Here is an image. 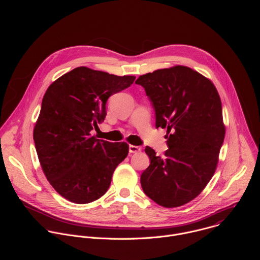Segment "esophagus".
I'll return each mask as SVG.
<instances>
[{"instance_id": "1", "label": "esophagus", "mask_w": 260, "mask_h": 260, "mask_svg": "<svg viewBox=\"0 0 260 260\" xmlns=\"http://www.w3.org/2000/svg\"><path fill=\"white\" fill-rule=\"evenodd\" d=\"M128 151H129V153L139 152V151H141V147L135 146V145H129V146H128Z\"/></svg>"}]
</instances>
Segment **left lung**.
<instances>
[{
    "mask_svg": "<svg viewBox=\"0 0 260 260\" xmlns=\"http://www.w3.org/2000/svg\"><path fill=\"white\" fill-rule=\"evenodd\" d=\"M155 110V126L167 128L165 156L145 148L150 165L141 175L145 194L165 208L196 199L213 177L225 127L214 84L184 66L156 70L140 76Z\"/></svg>",
    "mask_w": 260,
    "mask_h": 260,
    "instance_id": "1",
    "label": "left lung"
}]
</instances>
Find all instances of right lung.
Segmentation results:
<instances>
[{
  "instance_id": "1",
  "label": "right lung",
  "mask_w": 260,
  "mask_h": 260,
  "mask_svg": "<svg viewBox=\"0 0 260 260\" xmlns=\"http://www.w3.org/2000/svg\"><path fill=\"white\" fill-rule=\"evenodd\" d=\"M135 79L78 67L46 90L34 141L47 180L68 201L88 204L103 197L116 167L127 156L126 143L96 139L91 131L104 121L109 96Z\"/></svg>"
}]
</instances>
